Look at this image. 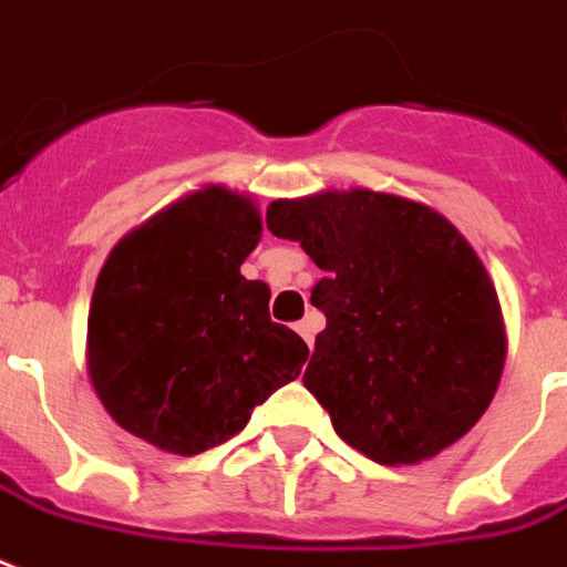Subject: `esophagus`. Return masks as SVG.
<instances>
[{"mask_svg":"<svg viewBox=\"0 0 567 567\" xmlns=\"http://www.w3.org/2000/svg\"><path fill=\"white\" fill-rule=\"evenodd\" d=\"M318 327H321V323H318V318H315V315H306V318L297 323V332H300L302 339H306V344H309V348H315V332H318Z\"/></svg>","mask_w":567,"mask_h":567,"instance_id":"34e87169","label":"esophagus"}]
</instances>
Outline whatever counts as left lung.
Segmentation results:
<instances>
[{
  "label": "left lung",
  "instance_id": "1",
  "mask_svg": "<svg viewBox=\"0 0 567 567\" xmlns=\"http://www.w3.org/2000/svg\"><path fill=\"white\" fill-rule=\"evenodd\" d=\"M267 228L323 270L327 318L302 383L348 446L378 464L434 457L482 419L505 362L499 300L446 216L351 189L274 202Z\"/></svg>",
  "mask_w": 567,
  "mask_h": 567
}]
</instances>
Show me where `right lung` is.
I'll list each match as a JSON object with an SVG mask.
<instances>
[{
    "mask_svg": "<svg viewBox=\"0 0 567 567\" xmlns=\"http://www.w3.org/2000/svg\"><path fill=\"white\" fill-rule=\"evenodd\" d=\"M258 235L249 198L205 187L112 249L89 312V374L124 431L198 455L297 380L306 341L270 321V288L240 276Z\"/></svg>",
    "mask_w": 567,
    "mask_h": 567,
    "instance_id": "obj_1",
    "label": "right lung"
}]
</instances>
